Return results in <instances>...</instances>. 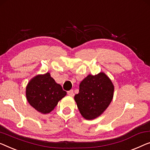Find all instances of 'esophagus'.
<instances>
[{"mask_svg": "<svg viewBox=\"0 0 150 150\" xmlns=\"http://www.w3.org/2000/svg\"><path fill=\"white\" fill-rule=\"evenodd\" d=\"M68 94L70 95V96H73V95H74V91L70 90V91H68Z\"/></svg>", "mask_w": 150, "mask_h": 150, "instance_id": "obj_1", "label": "esophagus"}]
</instances>
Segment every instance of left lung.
Instances as JSON below:
<instances>
[{"instance_id":"left-lung-1","label":"left lung","mask_w":150,"mask_h":150,"mask_svg":"<svg viewBox=\"0 0 150 150\" xmlns=\"http://www.w3.org/2000/svg\"><path fill=\"white\" fill-rule=\"evenodd\" d=\"M114 91V84L105 73L88 75L80 82L79 93L74 96L82 116L93 120L103 114L111 103Z\"/></svg>"}]
</instances>
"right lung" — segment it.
Wrapping results in <instances>:
<instances>
[{
    "label": "right lung",
    "mask_w": 150,
    "mask_h": 150,
    "mask_svg": "<svg viewBox=\"0 0 150 150\" xmlns=\"http://www.w3.org/2000/svg\"><path fill=\"white\" fill-rule=\"evenodd\" d=\"M67 94L60 84L47 72L36 76L28 82L25 90L26 98L30 105L42 114L53 110L58 101Z\"/></svg>",
    "instance_id": "obj_1"
}]
</instances>
